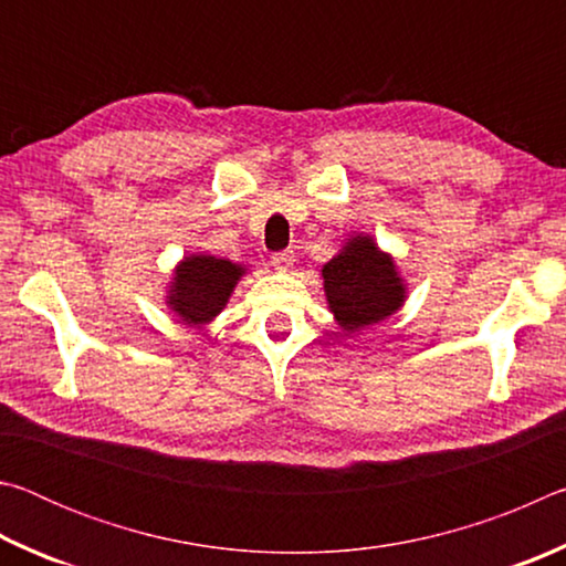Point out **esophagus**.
<instances>
[{
	"instance_id": "34e87169",
	"label": "esophagus",
	"mask_w": 566,
	"mask_h": 566,
	"mask_svg": "<svg viewBox=\"0 0 566 566\" xmlns=\"http://www.w3.org/2000/svg\"><path fill=\"white\" fill-rule=\"evenodd\" d=\"M292 262H294V254H292V252H276V254H272V264H274V270H280V272H286V270H290Z\"/></svg>"
}]
</instances>
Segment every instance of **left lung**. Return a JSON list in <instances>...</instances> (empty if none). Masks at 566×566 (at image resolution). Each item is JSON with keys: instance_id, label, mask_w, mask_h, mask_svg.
<instances>
[{"instance_id": "left-lung-1", "label": "left lung", "mask_w": 566, "mask_h": 566, "mask_svg": "<svg viewBox=\"0 0 566 566\" xmlns=\"http://www.w3.org/2000/svg\"><path fill=\"white\" fill-rule=\"evenodd\" d=\"M329 312L344 332H359L395 314L407 300V286L391 254L371 237L354 234L342 252L322 266Z\"/></svg>"}]
</instances>
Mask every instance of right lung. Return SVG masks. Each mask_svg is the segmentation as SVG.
Instances as JSON below:
<instances>
[{
    "label": "right lung",
    "instance_id": "right-lung-1",
    "mask_svg": "<svg viewBox=\"0 0 566 566\" xmlns=\"http://www.w3.org/2000/svg\"><path fill=\"white\" fill-rule=\"evenodd\" d=\"M244 272L242 264L212 254H189L171 276L167 306L189 327H202L224 310Z\"/></svg>",
    "mask_w": 566,
    "mask_h": 566
}]
</instances>
